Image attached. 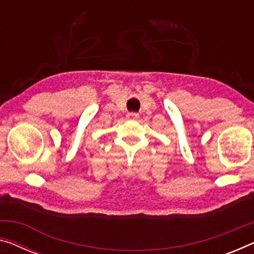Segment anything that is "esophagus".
I'll use <instances>...</instances> for the list:
<instances>
[{"mask_svg": "<svg viewBox=\"0 0 254 254\" xmlns=\"http://www.w3.org/2000/svg\"><path fill=\"white\" fill-rule=\"evenodd\" d=\"M138 114H136V112H128L127 114V119L129 120H136L138 119Z\"/></svg>", "mask_w": 254, "mask_h": 254, "instance_id": "34e87169", "label": "esophagus"}]
</instances>
